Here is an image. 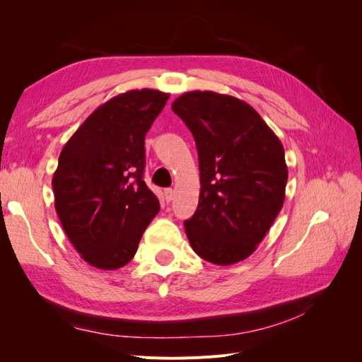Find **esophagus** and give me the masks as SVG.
I'll list each match as a JSON object with an SVG mask.
<instances>
[{"mask_svg": "<svg viewBox=\"0 0 362 362\" xmlns=\"http://www.w3.org/2000/svg\"><path fill=\"white\" fill-rule=\"evenodd\" d=\"M175 196V190L173 189H164V198H166L168 202H170Z\"/></svg>", "mask_w": 362, "mask_h": 362, "instance_id": "34e87169", "label": "esophagus"}]
</instances>
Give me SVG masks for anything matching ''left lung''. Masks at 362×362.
<instances>
[{
  "mask_svg": "<svg viewBox=\"0 0 362 362\" xmlns=\"http://www.w3.org/2000/svg\"><path fill=\"white\" fill-rule=\"evenodd\" d=\"M196 141L201 193L185 234L201 258L218 266L243 261L279 214L288 169L278 136L247 103L210 90L173 101Z\"/></svg>",
  "mask_w": 362,
  "mask_h": 362,
  "instance_id": "obj_1",
  "label": "left lung"
}]
</instances>
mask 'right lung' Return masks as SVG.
Masks as SVG:
<instances>
[{
    "mask_svg": "<svg viewBox=\"0 0 362 362\" xmlns=\"http://www.w3.org/2000/svg\"><path fill=\"white\" fill-rule=\"evenodd\" d=\"M169 93L129 90L104 103L63 146L54 205L76 252L115 270L133 259L160 202L144 181L145 136Z\"/></svg>",
    "mask_w": 362,
    "mask_h": 362,
    "instance_id": "right-lung-1",
    "label": "right lung"
}]
</instances>
